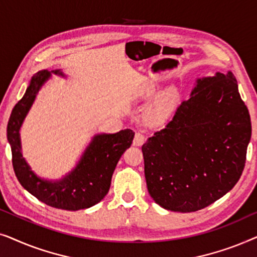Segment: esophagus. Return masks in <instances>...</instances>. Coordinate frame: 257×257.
<instances>
[{"label":"esophagus","mask_w":257,"mask_h":257,"mask_svg":"<svg viewBox=\"0 0 257 257\" xmlns=\"http://www.w3.org/2000/svg\"><path fill=\"white\" fill-rule=\"evenodd\" d=\"M146 142V136L143 132H137L133 139V145L135 146H142L144 143Z\"/></svg>","instance_id":"obj_1"}]
</instances>
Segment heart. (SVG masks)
Instances as JSON below:
<instances>
[{"mask_svg": "<svg viewBox=\"0 0 257 257\" xmlns=\"http://www.w3.org/2000/svg\"><path fill=\"white\" fill-rule=\"evenodd\" d=\"M157 86L153 83H147L143 87L142 94L145 97L152 96L156 91ZM179 100V93L175 87H168L163 91L158 96L152 105L150 106L149 115L152 120L157 122H163L170 118V115L173 113L175 106H177Z\"/></svg>", "mask_w": 257, "mask_h": 257, "instance_id": "heart-1", "label": "heart"}]
</instances>
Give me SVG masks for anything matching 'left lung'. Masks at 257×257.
Masks as SVG:
<instances>
[{"mask_svg": "<svg viewBox=\"0 0 257 257\" xmlns=\"http://www.w3.org/2000/svg\"><path fill=\"white\" fill-rule=\"evenodd\" d=\"M250 137V115L233 73L199 78L166 127L142 147L150 195L172 212L212 205L240 179Z\"/></svg>", "mask_w": 257, "mask_h": 257, "instance_id": "1", "label": "left lung"}]
</instances>
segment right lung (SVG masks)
I'll list each match as a JSON object with an SVG mask.
<instances>
[{
	"label": "right lung",
	"instance_id": "obj_1",
	"mask_svg": "<svg viewBox=\"0 0 257 257\" xmlns=\"http://www.w3.org/2000/svg\"><path fill=\"white\" fill-rule=\"evenodd\" d=\"M51 72L64 77L61 70ZM50 76L47 70L35 73L22 99L14 106L10 114L7 138L12 147L14 171L20 184L45 205L65 210L90 208L107 194L114 168L122 153L131 146L135 132L126 128L117 133L96 135L76 167L64 178L49 181L37 177L22 156L20 128L37 92Z\"/></svg>",
	"mask_w": 257,
	"mask_h": 257
}]
</instances>
